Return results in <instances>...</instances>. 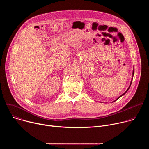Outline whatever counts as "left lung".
Listing matches in <instances>:
<instances>
[{
	"instance_id": "left-lung-1",
	"label": "left lung",
	"mask_w": 149,
	"mask_h": 149,
	"mask_svg": "<svg viewBox=\"0 0 149 149\" xmlns=\"http://www.w3.org/2000/svg\"><path fill=\"white\" fill-rule=\"evenodd\" d=\"M134 68H133V75H134ZM132 81H131V82H130V86H129V88H128V89H127V90H126V91H125V93H123V94H122V95H120V97H118V98H117V99H116V100H115V101H116V100H118V98H120V97H121V96H123V95H124V94H125V93H127V91H128V90H129V88H130V86H131V84H132ZM113 102H114V101H113Z\"/></svg>"
}]
</instances>
